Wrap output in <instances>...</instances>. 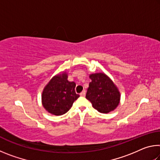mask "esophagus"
Instances as JSON below:
<instances>
[{"label":"esophagus","mask_w":160,"mask_h":160,"mask_svg":"<svg viewBox=\"0 0 160 160\" xmlns=\"http://www.w3.org/2000/svg\"><path fill=\"white\" fill-rule=\"evenodd\" d=\"M85 93H86L85 90H83V91L82 92H81L80 94L81 97H85Z\"/></svg>","instance_id":"obj_1"}]
</instances>
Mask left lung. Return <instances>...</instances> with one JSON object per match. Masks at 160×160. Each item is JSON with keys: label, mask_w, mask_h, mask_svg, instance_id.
Masks as SVG:
<instances>
[{"label": "left lung", "mask_w": 160, "mask_h": 160, "mask_svg": "<svg viewBox=\"0 0 160 160\" xmlns=\"http://www.w3.org/2000/svg\"><path fill=\"white\" fill-rule=\"evenodd\" d=\"M92 82L86 94V98L92 107L100 113H107L114 110L120 101V93L113 83L104 73L90 75Z\"/></svg>", "instance_id": "1"}]
</instances>
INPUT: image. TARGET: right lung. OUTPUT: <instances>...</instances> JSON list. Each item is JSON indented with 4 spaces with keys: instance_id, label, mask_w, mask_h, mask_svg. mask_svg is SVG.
I'll list each match as a JSON object with an SVG mask.
<instances>
[{
    "instance_id": "1",
    "label": "right lung",
    "mask_w": 160,
    "mask_h": 160,
    "mask_svg": "<svg viewBox=\"0 0 160 160\" xmlns=\"http://www.w3.org/2000/svg\"><path fill=\"white\" fill-rule=\"evenodd\" d=\"M67 78L66 73L56 75L43 91V106L52 114L60 116L66 113L80 97L75 93V83L69 82Z\"/></svg>"
}]
</instances>
